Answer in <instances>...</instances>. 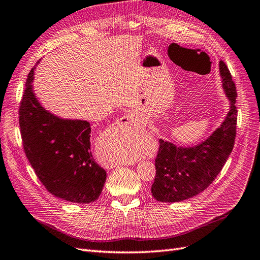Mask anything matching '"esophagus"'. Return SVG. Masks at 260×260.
Wrapping results in <instances>:
<instances>
[{
	"label": "esophagus",
	"instance_id": "34e87169",
	"mask_svg": "<svg viewBox=\"0 0 260 260\" xmlns=\"http://www.w3.org/2000/svg\"><path fill=\"white\" fill-rule=\"evenodd\" d=\"M132 120H134V115L131 114V113H129V114H126V115L123 117V121L126 122V123L132 121Z\"/></svg>",
	"mask_w": 260,
	"mask_h": 260
}]
</instances>
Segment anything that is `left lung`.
Wrapping results in <instances>:
<instances>
[{
	"label": "left lung",
	"mask_w": 260,
	"mask_h": 260,
	"mask_svg": "<svg viewBox=\"0 0 260 260\" xmlns=\"http://www.w3.org/2000/svg\"><path fill=\"white\" fill-rule=\"evenodd\" d=\"M219 69L222 86L230 100L229 113L211 136L194 147H180L159 140L151 186V194L158 202H182L204 191L220 173L233 150L237 121L236 87L223 61H220Z\"/></svg>",
	"instance_id": "1"
}]
</instances>
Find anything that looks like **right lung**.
I'll return each mask as SVG.
<instances>
[{"mask_svg": "<svg viewBox=\"0 0 260 260\" xmlns=\"http://www.w3.org/2000/svg\"><path fill=\"white\" fill-rule=\"evenodd\" d=\"M34 74L35 68L19 106L26 157L52 195L71 203H92L101 194L107 172L90 151V123L64 120L42 108L32 91Z\"/></svg>", "mask_w": 260, "mask_h": 260, "instance_id": "right-lung-1", "label": "right lung"}]
</instances>
